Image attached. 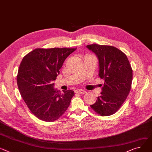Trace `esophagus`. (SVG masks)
Masks as SVG:
<instances>
[{
	"label": "esophagus",
	"instance_id": "34e87169",
	"mask_svg": "<svg viewBox=\"0 0 152 152\" xmlns=\"http://www.w3.org/2000/svg\"><path fill=\"white\" fill-rule=\"evenodd\" d=\"M75 93L80 94H84L86 93V91L83 89H76L75 90Z\"/></svg>",
	"mask_w": 152,
	"mask_h": 152
}]
</instances>
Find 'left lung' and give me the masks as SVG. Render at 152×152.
<instances>
[{
    "mask_svg": "<svg viewBox=\"0 0 152 152\" xmlns=\"http://www.w3.org/2000/svg\"><path fill=\"white\" fill-rule=\"evenodd\" d=\"M87 48L97 56L99 76L104 79L102 95L90 107L101 116L113 115L129 95L133 80L132 68L126 54L114 46L94 43Z\"/></svg>",
    "mask_w": 152,
    "mask_h": 152,
    "instance_id": "8db88e82",
    "label": "left lung"
}]
</instances>
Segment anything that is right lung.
<instances>
[{
    "label": "right lung",
    "instance_id": "obj_1",
    "mask_svg": "<svg viewBox=\"0 0 152 152\" xmlns=\"http://www.w3.org/2000/svg\"><path fill=\"white\" fill-rule=\"evenodd\" d=\"M76 48H36L26 55L17 75V84L25 103L35 116L54 122L67 110L74 91L60 93L54 81L66 57Z\"/></svg>",
    "mask_w": 152,
    "mask_h": 152
}]
</instances>
